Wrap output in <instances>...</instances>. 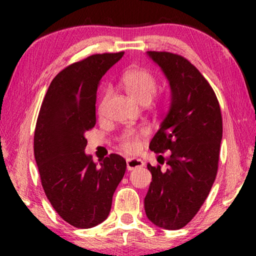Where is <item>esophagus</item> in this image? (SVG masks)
<instances>
[{
  "mask_svg": "<svg viewBox=\"0 0 256 256\" xmlns=\"http://www.w3.org/2000/svg\"><path fill=\"white\" fill-rule=\"evenodd\" d=\"M143 166H144V163H143L140 158H127V169L128 170L138 169V168H141Z\"/></svg>",
  "mask_w": 256,
  "mask_h": 256,
  "instance_id": "1",
  "label": "esophagus"
}]
</instances>
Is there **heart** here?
I'll return each instance as SVG.
<instances>
[{
    "label": "heart",
    "instance_id": "heart-1",
    "mask_svg": "<svg viewBox=\"0 0 256 256\" xmlns=\"http://www.w3.org/2000/svg\"><path fill=\"white\" fill-rule=\"evenodd\" d=\"M121 85L128 96L138 104H149L155 96L157 82L152 72L144 68H130L121 76ZM146 135V130L129 129L120 140L121 148L127 152H134L138 148V140Z\"/></svg>",
    "mask_w": 256,
    "mask_h": 256
}]
</instances>
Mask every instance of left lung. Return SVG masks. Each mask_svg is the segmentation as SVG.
I'll use <instances>...</instances> for the list:
<instances>
[{
  "instance_id": "obj_1",
  "label": "left lung",
  "mask_w": 256,
  "mask_h": 256,
  "mask_svg": "<svg viewBox=\"0 0 256 256\" xmlns=\"http://www.w3.org/2000/svg\"><path fill=\"white\" fill-rule=\"evenodd\" d=\"M169 82L170 104L150 142L154 152L169 150L166 170L152 166V180L144 210L154 225L164 230L184 227L200 208L214 183L222 120L212 87L182 56L148 51Z\"/></svg>"
}]
</instances>
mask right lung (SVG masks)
<instances>
[{
	"label": "right lung",
	"instance_id": "1",
	"mask_svg": "<svg viewBox=\"0 0 256 256\" xmlns=\"http://www.w3.org/2000/svg\"><path fill=\"white\" fill-rule=\"evenodd\" d=\"M124 54H93L62 70L48 86L38 115L34 150L42 185L56 212L78 228L107 219L126 172L120 155L110 154L98 164L85 152V134L96 122L100 80Z\"/></svg>",
	"mask_w": 256,
	"mask_h": 256
}]
</instances>
